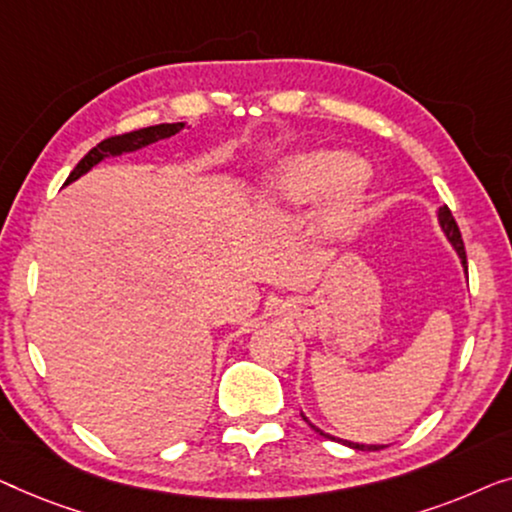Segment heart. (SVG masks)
Here are the masks:
<instances>
[{"label": "heart", "instance_id": "obj_1", "mask_svg": "<svg viewBox=\"0 0 512 512\" xmlns=\"http://www.w3.org/2000/svg\"><path fill=\"white\" fill-rule=\"evenodd\" d=\"M366 178L355 160L336 150H308L287 157L266 183L264 208H304L322 199L313 229L322 241L338 243L355 234L364 211Z\"/></svg>", "mask_w": 512, "mask_h": 512}]
</instances>
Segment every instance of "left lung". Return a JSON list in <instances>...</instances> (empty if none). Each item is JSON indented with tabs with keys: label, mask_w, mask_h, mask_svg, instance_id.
Returning <instances> with one entry per match:
<instances>
[{
	"label": "left lung",
	"mask_w": 512,
	"mask_h": 512,
	"mask_svg": "<svg viewBox=\"0 0 512 512\" xmlns=\"http://www.w3.org/2000/svg\"><path fill=\"white\" fill-rule=\"evenodd\" d=\"M438 220H441V227H443L445 236H448V241L452 243V248L457 250V255H459V259H462V264H464V269H466V250H464L462 232H459L457 222H455V218H452V213H450L448 206L438 208ZM301 417H304V415H301ZM304 420H306V417H304ZM308 424H311V422H308ZM311 427H313V424H311ZM313 429L318 431L320 436H327L325 431H320L318 427H313ZM327 438H331V436H327ZM343 443L350 445V448H355V450H380V448H383V445H364V443H350V441H343Z\"/></svg>",
	"instance_id": "8db88e82"
}]
</instances>
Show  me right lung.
<instances>
[{
    "instance_id": "add662e5",
    "label": "right lung",
    "mask_w": 512,
    "mask_h": 512,
    "mask_svg": "<svg viewBox=\"0 0 512 512\" xmlns=\"http://www.w3.org/2000/svg\"><path fill=\"white\" fill-rule=\"evenodd\" d=\"M183 127H185L183 122H164V125H153V127L136 129V132L109 136V139H104L102 143H97V146L92 148L90 153L85 155L83 160L76 164V169L71 171L67 181H64V185L74 183L76 178H81L83 174H88V171L95 167V164H99V162L104 160V157L132 153V150L146 148V146H150V143H155V141H160V139H167V136H174L176 132H181Z\"/></svg>"
}]
</instances>
